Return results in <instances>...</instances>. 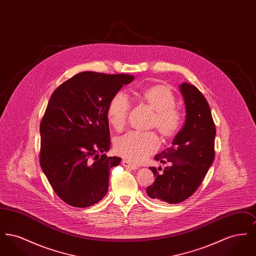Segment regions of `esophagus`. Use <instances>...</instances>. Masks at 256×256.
Listing matches in <instances>:
<instances>
[{
    "label": "esophagus",
    "mask_w": 256,
    "mask_h": 256,
    "mask_svg": "<svg viewBox=\"0 0 256 256\" xmlns=\"http://www.w3.org/2000/svg\"><path fill=\"white\" fill-rule=\"evenodd\" d=\"M122 164L126 168L130 169V170H136V169H138V166H137V165H135L134 163L128 161V160H122Z\"/></svg>",
    "instance_id": "esophagus-1"
}]
</instances>
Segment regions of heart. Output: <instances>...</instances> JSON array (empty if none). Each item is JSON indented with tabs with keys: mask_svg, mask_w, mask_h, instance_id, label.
<instances>
[{
	"mask_svg": "<svg viewBox=\"0 0 256 256\" xmlns=\"http://www.w3.org/2000/svg\"><path fill=\"white\" fill-rule=\"evenodd\" d=\"M140 97L152 108L156 110L152 126L156 128L166 139H172L180 132L183 126V114L176 104V96L169 87L156 84L150 86L140 93ZM130 110L128 97L118 92L111 98L106 110L110 126L121 130L126 126ZM160 148V139L156 132H130L116 139L115 152L132 162L140 163L154 154Z\"/></svg>",
	"mask_w": 256,
	"mask_h": 256,
	"instance_id": "b5f03b06",
	"label": "heart"
}]
</instances>
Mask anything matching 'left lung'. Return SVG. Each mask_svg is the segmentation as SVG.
<instances>
[{"instance_id":"8db88e82","label":"left lung","mask_w":256,"mask_h":256,"mask_svg":"<svg viewBox=\"0 0 256 256\" xmlns=\"http://www.w3.org/2000/svg\"><path fill=\"white\" fill-rule=\"evenodd\" d=\"M186 104V119L170 148L154 159L170 163L161 174L150 167L156 180L146 194L158 202L180 204L195 193L215 158L216 126L206 98L188 82L180 86Z\"/></svg>"}]
</instances>
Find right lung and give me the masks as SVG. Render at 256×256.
<instances>
[{"label": "right lung", "mask_w": 256, "mask_h": 256, "mask_svg": "<svg viewBox=\"0 0 256 256\" xmlns=\"http://www.w3.org/2000/svg\"><path fill=\"white\" fill-rule=\"evenodd\" d=\"M134 80L128 74L86 71L65 80L50 98L40 122L39 162L67 204L91 206L106 195L110 169L122 160L104 154L110 148L108 106Z\"/></svg>", "instance_id": "obj_1"}]
</instances>
